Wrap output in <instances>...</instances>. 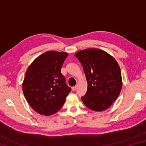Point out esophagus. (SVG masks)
I'll return each mask as SVG.
<instances>
[{
    "label": "esophagus",
    "instance_id": "1",
    "mask_svg": "<svg viewBox=\"0 0 146 146\" xmlns=\"http://www.w3.org/2000/svg\"><path fill=\"white\" fill-rule=\"evenodd\" d=\"M77 87H78V86L76 85V86H73V87H72V88H71V89H72L73 91H75V90H76V89H77Z\"/></svg>",
    "mask_w": 146,
    "mask_h": 146
}]
</instances>
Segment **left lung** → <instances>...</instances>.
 Returning <instances> with one entry per match:
<instances>
[{
  "label": "left lung",
  "instance_id": "8db88e82",
  "mask_svg": "<svg viewBox=\"0 0 146 146\" xmlns=\"http://www.w3.org/2000/svg\"><path fill=\"white\" fill-rule=\"evenodd\" d=\"M82 65L88 90L81 97L86 107L95 111L107 110L119 96L122 81L115 59L99 49H88L75 55Z\"/></svg>",
  "mask_w": 146,
  "mask_h": 146
}]
</instances>
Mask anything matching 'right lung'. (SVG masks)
<instances>
[{"label":"right lung","mask_w":146,"mask_h":146,"mask_svg":"<svg viewBox=\"0 0 146 146\" xmlns=\"http://www.w3.org/2000/svg\"><path fill=\"white\" fill-rule=\"evenodd\" d=\"M68 55L65 52L47 51L26 71L23 84L24 97L39 114L48 116L57 112L71 90L60 71Z\"/></svg>","instance_id":"add662e5"}]
</instances>
